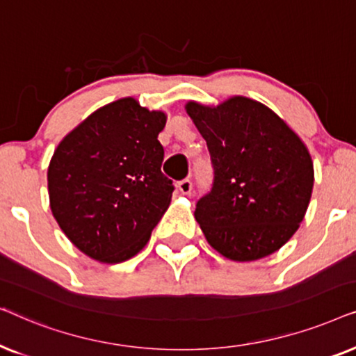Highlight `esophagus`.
<instances>
[{
    "instance_id": "obj_1",
    "label": "esophagus",
    "mask_w": 356,
    "mask_h": 356,
    "mask_svg": "<svg viewBox=\"0 0 356 356\" xmlns=\"http://www.w3.org/2000/svg\"><path fill=\"white\" fill-rule=\"evenodd\" d=\"M177 188H178V191L181 193V194H191V191H193V183H191V179H189V178L181 179V181H178Z\"/></svg>"
}]
</instances>
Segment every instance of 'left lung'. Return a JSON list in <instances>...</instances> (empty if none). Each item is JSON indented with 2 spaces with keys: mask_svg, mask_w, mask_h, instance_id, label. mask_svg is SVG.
I'll return each mask as SVG.
<instances>
[{
  "mask_svg": "<svg viewBox=\"0 0 356 356\" xmlns=\"http://www.w3.org/2000/svg\"><path fill=\"white\" fill-rule=\"evenodd\" d=\"M188 115L206 139L211 191L194 217L209 245L232 261H256L298 230L313 191L308 149L270 108L246 97L211 106L189 102Z\"/></svg>",
  "mask_w": 356,
  "mask_h": 356,
  "instance_id": "8db88e82",
  "label": "left lung"
}]
</instances>
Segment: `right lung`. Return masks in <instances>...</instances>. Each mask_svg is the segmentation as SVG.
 <instances>
[{
  "label": "right lung",
  "mask_w": 356,
  "mask_h": 356,
  "mask_svg": "<svg viewBox=\"0 0 356 356\" xmlns=\"http://www.w3.org/2000/svg\"><path fill=\"white\" fill-rule=\"evenodd\" d=\"M167 116L134 99L97 110L58 145L48 167L50 207L92 259L116 264L143 250L175 191L157 136Z\"/></svg>",
  "instance_id": "add662e5"
}]
</instances>
